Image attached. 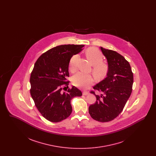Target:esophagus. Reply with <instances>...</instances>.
Masks as SVG:
<instances>
[{
	"instance_id": "34e87169",
	"label": "esophagus",
	"mask_w": 156,
	"mask_h": 156,
	"mask_svg": "<svg viewBox=\"0 0 156 156\" xmlns=\"http://www.w3.org/2000/svg\"><path fill=\"white\" fill-rule=\"evenodd\" d=\"M82 94H83V95H87L88 94V92L87 91H83Z\"/></svg>"
}]
</instances>
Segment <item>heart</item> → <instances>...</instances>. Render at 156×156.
Listing matches in <instances>:
<instances>
[{"instance_id": "1", "label": "heart", "mask_w": 156, "mask_h": 156, "mask_svg": "<svg viewBox=\"0 0 156 156\" xmlns=\"http://www.w3.org/2000/svg\"><path fill=\"white\" fill-rule=\"evenodd\" d=\"M86 55L90 63L94 66L92 71L98 77L104 76L108 71L107 66L102 62L103 55L99 50L95 48H90L87 50ZM80 58L78 54L74 55L69 61V69L73 73L76 70L77 63ZM73 83L75 86L82 88L87 89L94 82V77L89 74H85L82 73H78L73 77Z\"/></svg>"}]
</instances>
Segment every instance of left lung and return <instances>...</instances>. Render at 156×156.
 <instances>
[{"label": "left lung", "mask_w": 156, "mask_h": 156, "mask_svg": "<svg viewBox=\"0 0 156 156\" xmlns=\"http://www.w3.org/2000/svg\"><path fill=\"white\" fill-rule=\"evenodd\" d=\"M108 64L107 76L93 88L102 92L96 95V102L90 105L89 113L92 119L107 122L116 118L123 111L130 96L133 83V74L129 62L115 51L101 47Z\"/></svg>", "instance_id": "obj_1"}]
</instances>
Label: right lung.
<instances>
[{"instance_id": "right-lung-1", "label": "right lung", "mask_w": 156, "mask_h": 156, "mask_svg": "<svg viewBox=\"0 0 156 156\" xmlns=\"http://www.w3.org/2000/svg\"><path fill=\"white\" fill-rule=\"evenodd\" d=\"M83 45H61L43 53L37 59L30 75V94L41 115L51 122L67 119L73 109L71 99L82 96L74 86L62 92L68 86V67L71 57L82 50Z\"/></svg>"}]
</instances>
